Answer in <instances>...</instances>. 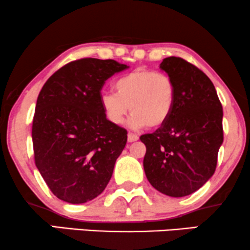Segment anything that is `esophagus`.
Masks as SVG:
<instances>
[{
    "label": "esophagus",
    "mask_w": 250,
    "mask_h": 250,
    "mask_svg": "<svg viewBox=\"0 0 250 250\" xmlns=\"http://www.w3.org/2000/svg\"><path fill=\"white\" fill-rule=\"evenodd\" d=\"M138 140V135L134 134V132H128V142H135Z\"/></svg>",
    "instance_id": "obj_1"
}]
</instances>
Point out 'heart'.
<instances>
[{
  "instance_id": "heart-1",
  "label": "heart",
  "mask_w": 250,
  "mask_h": 250,
  "mask_svg": "<svg viewBox=\"0 0 250 250\" xmlns=\"http://www.w3.org/2000/svg\"><path fill=\"white\" fill-rule=\"evenodd\" d=\"M114 88L115 93L100 96V106L106 119L115 125H122L130 108V127L159 128L174 109L175 84L166 72L137 69L119 77Z\"/></svg>"
}]
</instances>
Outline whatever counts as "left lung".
<instances>
[{"mask_svg":"<svg viewBox=\"0 0 250 250\" xmlns=\"http://www.w3.org/2000/svg\"><path fill=\"white\" fill-rule=\"evenodd\" d=\"M160 69L174 81L172 115L152 134L141 136L146 146L143 166L158 191L183 197L213 175L224 141L223 107L210 78L181 58L163 60Z\"/></svg>","mask_w":250,"mask_h":250,"instance_id":"obj_1","label":"left lung"}]
</instances>
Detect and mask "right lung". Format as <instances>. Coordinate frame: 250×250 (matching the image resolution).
Returning a JSON list of instances; mask_svg holds the SVG:
<instances>
[{
	"label": "right lung",
	"mask_w": 250,
	"mask_h": 250,
	"mask_svg": "<svg viewBox=\"0 0 250 250\" xmlns=\"http://www.w3.org/2000/svg\"><path fill=\"white\" fill-rule=\"evenodd\" d=\"M127 68L114 60H76L41 88L32 125L34 160L60 200L71 204L93 200L112 178L127 130L106 119L100 96L110 76Z\"/></svg>",
	"instance_id": "right-lung-1"
}]
</instances>
